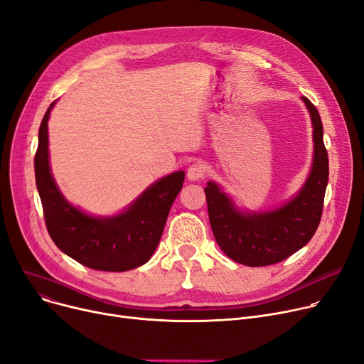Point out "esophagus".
Segmentation results:
<instances>
[{
	"mask_svg": "<svg viewBox=\"0 0 364 364\" xmlns=\"http://www.w3.org/2000/svg\"><path fill=\"white\" fill-rule=\"evenodd\" d=\"M205 177V168L202 164L196 162V164H192L188 166L187 169V178L190 181H199Z\"/></svg>",
	"mask_w": 364,
	"mask_h": 364,
	"instance_id": "34e87169",
	"label": "esophagus"
}]
</instances>
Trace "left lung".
Instances as JSON below:
<instances>
[{
    "instance_id": "8db88e82",
    "label": "left lung",
    "mask_w": 364,
    "mask_h": 364,
    "mask_svg": "<svg viewBox=\"0 0 364 364\" xmlns=\"http://www.w3.org/2000/svg\"><path fill=\"white\" fill-rule=\"evenodd\" d=\"M313 125L314 153L310 174L299 192L269 211H240L221 187H205L208 215L221 251L233 261L262 267L280 262L307 245L316 233L329 181V159L323 143V125L316 106L302 97Z\"/></svg>"
}]
</instances>
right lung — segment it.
<instances>
[{"label": "right lung", "instance_id": "right-lung-1", "mask_svg": "<svg viewBox=\"0 0 364 364\" xmlns=\"http://www.w3.org/2000/svg\"><path fill=\"white\" fill-rule=\"evenodd\" d=\"M54 105L43 118L35 153V181L53 242L62 252L92 270L137 269L156 251L169 209L183 187L184 171L155 181L117 215L85 214L66 200L51 174L48 119Z\"/></svg>", "mask_w": 364, "mask_h": 364}]
</instances>
